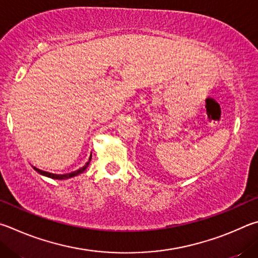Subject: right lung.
<instances>
[{
	"label": "right lung",
	"instance_id": "add662e5",
	"mask_svg": "<svg viewBox=\"0 0 258 258\" xmlns=\"http://www.w3.org/2000/svg\"><path fill=\"white\" fill-rule=\"evenodd\" d=\"M90 160H92V155H90V157H89V161H88L87 163H86V164L83 166V168H80L79 170L75 171V172H71V173H66V174H54V173H49V172H46V171H42V170H39V169H37V168H35V166H34V170H35V171H37V172H38L39 174L45 175V177H48V178H52V179L64 180V179H69V178H72V177H75V175H78V174H80L81 172H84V171H85L86 169H87L88 164L90 163Z\"/></svg>",
	"mask_w": 258,
	"mask_h": 258
}]
</instances>
